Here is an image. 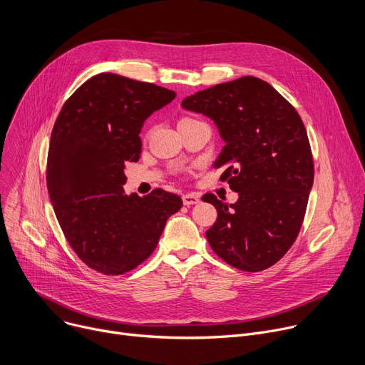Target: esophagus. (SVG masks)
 <instances>
[{"label": "esophagus", "instance_id": "1", "mask_svg": "<svg viewBox=\"0 0 365 365\" xmlns=\"http://www.w3.org/2000/svg\"><path fill=\"white\" fill-rule=\"evenodd\" d=\"M182 203L185 206H191V205H197L200 203V195L195 194V192H188L182 195Z\"/></svg>", "mask_w": 365, "mask_h": 365}]
</instances>
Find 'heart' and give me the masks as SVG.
Returning a JSON list of instances; mask_svg holds the SVG:
<instances>
[{"label":"heart","instance_id":"1","mask_svg":"<svg viewBox=\"0 0 365 365\" xmlns=\"http://www.w3.org/2000/svg\"><path fill=\"white\" fill-rule=\"evenodd\" d=\"M185 120H187V118H185Z\"/></svg>","mask_w":365,"mask_h":365}]
</instances>
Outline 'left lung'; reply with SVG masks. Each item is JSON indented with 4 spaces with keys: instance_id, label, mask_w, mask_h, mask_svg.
Listing matches in <instances>:
<instances>
[{
    "instance_id": "left-lung-1",
    "label": "left lung",
    "mask_w": 365,
    "mask_h": 365,
    "mask_svg": "<svg viewBox=\"0 0 365 365\" xmlns=\"http://www.w3.org/2000/svg\"><path fill=\"white\" fill-rule=\"evenodd\" d=\"M181 106L215 123L225 146L213 168L223 170L220 178L238 192L234 205L203 195L217 210L206 231L210 247L245 272L273 266L298 237L314 180L298 112L267 81L253 76L187 96Z\"/></svg>"
}]
</instances>
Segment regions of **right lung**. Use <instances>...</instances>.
I'll list each match as a JSON object with an SVG mask.
<instances>
[{
	"mask_svg": "<svg viewBox=\"0 0 365 365\" xmlns=\"http://www.w3.org/2000/svg\"><path fill=\"white\" fill-rule=\"evenodd\" d=\"M177 93L112 73L91 77L68 98L55 121L46 168L51 203L60 227L91 269L123 274L158 245L180 195L124 191L125 163L142 153L140 131Z\"/></svg>",
	"mask_w": 365,
	"mask_h": 365,
	"instance_id": "right-lung-1",
	"label": "right lung"
}]
</instances>
